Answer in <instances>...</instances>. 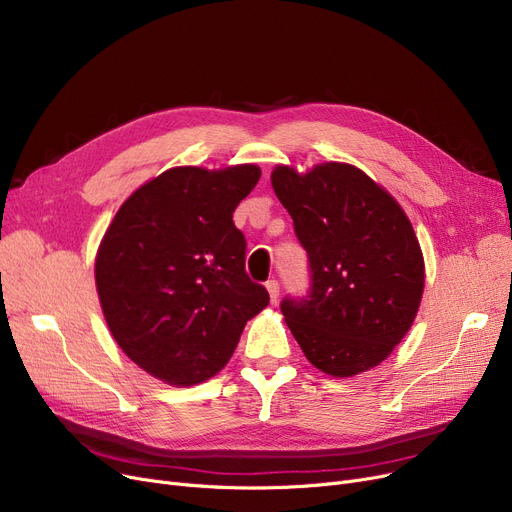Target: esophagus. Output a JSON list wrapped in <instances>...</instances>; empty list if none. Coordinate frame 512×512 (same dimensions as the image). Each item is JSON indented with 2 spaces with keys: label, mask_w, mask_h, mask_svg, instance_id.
Returning a JSON list of instances; mask_svg holds the SVG:
<instances>
[{
  "label": "esophagus",
  "mask_w": 512,
  "mask_h": 512,
  "mask_svg": "<svg viewBox=\"0 0 512 512\" xmlns=\"http://www.w3.org/2000/svg\"><path fill=\"white\" fill-rule=\"evenodd\" d=\"M265 288H267V294H270L272 305H276L278 303V294H280V284L276 280H270V282L265 284Z\"/></svg>",
  "instance_id": "1"
}]
</instances>
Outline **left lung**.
<instances>
[{
    "instance_id": "left-lung-1",
    "label": "left lung",
    "mask_w": 512,
    "mask_h": 512,
    "mask_svg": "<svg viewBox=\"0 0 512 512\" xmlns=\"http://www.w3.org/2000/svg\"><path fill=\"white\" fill-rule=\"evenodd\" d=\"M272 186L309 255L311 294L282 301L313 367L353 378L378 367L417 317L425 261L405 209L363 170L324 161L272 170Z\"/></svg>"
}]
</instances>
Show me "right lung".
Returning a JSON list of instances; mask_svg holds the SVG:
<instances>
[{
  "label": "right lung",
  "instance_id": "1",
  "mask_svg": "<svg viewBox=\"0 0 512 512\" xmlns=\"http://www.w3.org/2000/svg\"><path fill=\"white\" fill-rule=\"evenodd\" d=\"M259 166H178L134 191L95 255L105 324L124 355L155 380L186 388L230 361L270 294L245 272L232 213Z\"/></svg>",
  "mask_w": 512,
  "mask_h": 512
}]
</instances>
